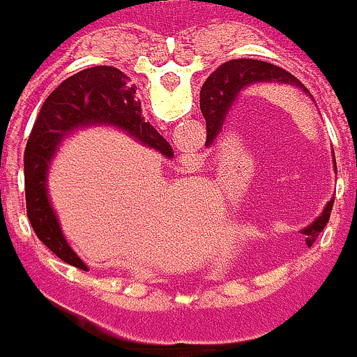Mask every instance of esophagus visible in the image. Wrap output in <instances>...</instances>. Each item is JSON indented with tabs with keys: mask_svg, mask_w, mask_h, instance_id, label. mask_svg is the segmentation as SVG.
I'll return each instance as SVG.
<instances>
[{
	"mask_svg": "<svg viewBox=\"0 0 357 357\" xmlns=\"http://www.w3.org/2000/svg\"><path fill=\"white\" fill-rule=\"evenodd\" d=\"M179 163H181V167H185V169H197L199 167V158H197V153L194 151H185V153H181L179 155Z\"/></svg>",
	"mask_w": 357,
	"mask_h": 357,
	"instance_id": "34e87169",
	"label": "esophagus"
}]
</instances>
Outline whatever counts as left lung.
I'll return each instance as SVG.
<instances>
[{"label": "left lung", "mask_w": 357, "mask_h": 357, "mask_svg": "<svg viewBox=\"0 0 357 357\" xmlns=\"http://www.w3.org/2000/svg\"><path fill=\"white\" fill-rule=\"evenodd\" d=\"M254 84L291 86L312 98V93L302 86V82L298 77H294L291 73H287L286 70H282L278 66H271L268 61H257V59H229L209 75L199 91V107H202V114L206 117V126H208V144H211L218 137V133L222 132L225 116L231 109V105L236 103V100ZM333 167H335V158H333ZM333 199L326 204L324 211L312 224L302 229L307 245H312L319 231L326 227L328 220H330Z\"/></svg>", "instance_id": "8db88e82"}]
</instances>
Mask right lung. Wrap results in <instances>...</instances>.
I'll use <instances>...</instances> for the list:
<instances>
[{"instance_id":"add662e5","label":"right lung","mask_w":357,"mask_h":357,"mask_svg":"<svg viewBox=\"0 0 357 357\" xmlns=\"http://www.w3.org/2000/svg\"><path fill=\"white\" fill-rule=\"evenodd\" d=\"M133 93L130 77L117 68L96 66L77 71L43 101L25 146V204L31 227L55 256L79 270L87 266L66 240L50 199V165L61 144L87 128H116L165 158H174L172 146L144 121L142 103Z\"/></svg>"}]
</instances>
